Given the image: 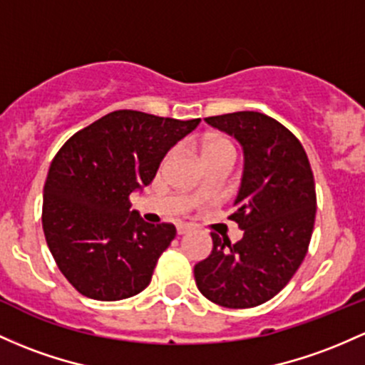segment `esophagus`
Here are the masks:
<instances>
[{
	"mask_svg": "<svg viewBox=\"0 0 365 365\" xmlns=\"http://www.w3.org/2000/svg\"><path fill=\"white\" fill-rule=\"evenodd\" d=\"M192 228V225L190 223H185V222H180L178 225H176V232H178V235H183V234H187V232H189Z\"/></svg>",
	"mask_w": 365,
	"mask_h": 365,
	"instance_id": "esophagus-1",
	"label": "esophagus"
}]
</instances>
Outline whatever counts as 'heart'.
I'll list each match as a JSON object with an SVG mask.
<instances>
[{"label": "heart", "instance_id": "b5f03b06", "mask_svg": "<svg viewBox=\"0 0 365 365\" xmlns=\"http://www.w3.org/2000/svg\"><path fill=\"white\" fill-rule=\"evenodd\" d=\"M199 147H201L206 163L218 161V159H227V161L234 163L235 155H237L234 143H232L227 137H222V135L216 133H204L202 137L199 138ZM166 159H170V154L166 155Z\"/></svg>", "mask_w": 365, "mask_h": 365}]
</instances>
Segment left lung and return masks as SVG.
<instances>
[{
  "mask_svg": "<svg viewBox=\"0 0 365 365\" xmlns=\"http://www.w3.org/2000/svg\"><path fill=\"white\" fill-rule=\"evenodd\" d=\"M241 142L244 173L234 220L235 244L211 232L213 251L194 267L199 291L225 308H253L274 298L305 259L317 194L302 142L284 124L255 110L206 118Z\"/></svg>",
  "mask_w": 365,
  "mask_h": 365,
  "instance_id": "8db88e82",
  "label": "left lung"
}]
</instances>
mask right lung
<instances>
[{"label":"right lung","instance_id":"1","mask_svg":"<svg viewBox=\"0 0 365 365\" xmlns=\"http://www.w3.org/2000/svg\"><path fill=\"white\" fill-rule=\"evenodd\" d=\"M201 119L180 121L114 110L60 147L43 190V232L76 291L118 302L149 286L173 223H147L130 211V194L149 185L166 152Z\"/></svg>","mask_w":365,"mask_h":365}]
</instances>
